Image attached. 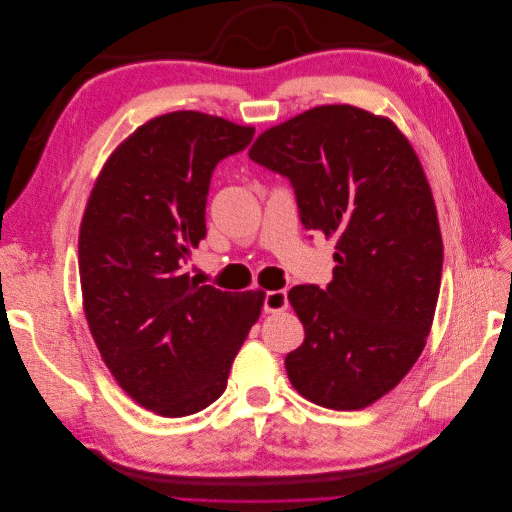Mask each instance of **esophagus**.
I'll use <instances>...</instances> for the list:
<instances>
[{"mask_svg":"<svg viewBox=\"0 0 512 512\" xmlns=\"http://www.w3.org/2000/svg\"><path fill=\"white\" fill-rule=\"evenodd\" d=\"M262 307H265L267 314L284 312L288 307V294L284 290H271L265 294V299H262Z\"/></svg>","mask_w":512,"mask_h":512,"instance_id":"1","label":"esophagus"}]
</instances>
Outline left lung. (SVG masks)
Returning <instances> with one entry per match:
<instances>
[{
    "label": "left lung",
    "mask_w": 512,
    "mask_h": 512,
    "mask_svg": "<svg viewBox=\"0 0 512 512\" xmlns=\"http://www.w3.org/2000/svg\"><path fill=\"white\" fill-rule=\"evenodd\" d=\"M250 158L290 181L307 230L335 237L333 282L294 286L303 344L294 389L361 410L425 348L442 280V235L423 166L395 123L350 104L316 106L262 132Z\"/></svg>",
    "instance_id": "1"
}]
</instances>
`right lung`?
I'll use <instances>...</instances> for the list:
<instances>
[{"label":"right lung","instance_id":"add662e5","mask_svg":"<svg viewBox=\"0 0 512 512\" xmlns=\"http://www.w3.org/2000/svg\"><path fill=\"white\" fill-rule=\"evenodd\" d=\"M252 138L254 128L196 111L156 117L115 149L89 196L79 235L89 331L121 389L160 416L211 406L260 316L262 292L200 286L183 271L207 237L215 166Z\"/></svg>","mask_w":512,"mask_h":512}]
</instances>
